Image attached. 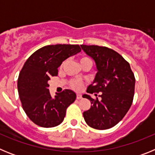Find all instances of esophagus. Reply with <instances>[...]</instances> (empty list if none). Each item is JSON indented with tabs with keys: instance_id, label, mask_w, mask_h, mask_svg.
Returning a JSON list of instances; mask_svg holds the SVG:
<instances>
[{
	"instance_id": "esophagus-1",
	"label": "esophagus",
	"mask_w": 155,
	"mask_h": 155,
	"mask_svg": "<svg viewBox=\"0 0 155 155\" xmlns=\"http://www.w3.org/2000/svg\"><path fill=\"white\" fill-rule=\"evenodd\" d=\"M82 98V95L81 94H77V99H81Z\"/></svg>"
}]
</instances>
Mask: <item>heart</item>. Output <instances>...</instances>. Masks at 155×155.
Returning a JSON list of instances; mask_svg holds the SVG:
<instances>
[{
	"label": "heart",
	"instance_id": "obj_1",
	"mask_svg": "<svg viewBox=\"0 0 155 155\" xmlns=\"http://www.w3.org/2000/svg\"><path fill=\"white\" fill-rule=\"evenodd\" d=\"M85 61H91V60H90L89 58H87V57H81V58L80 59V64L85 62ZM71 86L75 90H81L82 87V82L78 80L71 81Z\"/></svg>",
	"mask_w": 155,
	"mask_h": 155
}]
</instances>
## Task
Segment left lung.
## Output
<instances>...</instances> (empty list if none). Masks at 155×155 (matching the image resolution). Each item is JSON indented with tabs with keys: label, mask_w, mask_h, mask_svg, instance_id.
I'll use <instances>...</instances> for the list:
<instances>
[{
	"label": "left lung",
	"mask_w": 155,
	"mask_h": 155,
	"mask_svg": "<svg viewBox=\"0 0 155 155\" xmlns=\"http://www.w3.org/2000/svg\"><path fill=\"white\" fill-rule=\"evenodd\" d=\"M82 50L95 64V77L87 92H102L100 99L90 94L83 98L90 100L91 105L83 113L86 124L97 130H106L116 126L124 118L132 105L135 78L130 66L114 50L105 46L81 45Z\"/></svg>",
	"instance_id": "8db88e82"
}]
</instances>
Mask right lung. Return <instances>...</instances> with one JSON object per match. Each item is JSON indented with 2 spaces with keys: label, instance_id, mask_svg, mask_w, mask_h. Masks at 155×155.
<instances>
[{
  "label": "right lung",
  "instance_id": "right-lung-1",
  "mask_svg": "<svg viewBox=\"0 0 155 155\" xmlns=\"http://www.w3.org/2000/svg\"><path fill=\"white\" fill-rule=\"evenodd\" d=\"M80 52L78 45H48L25 63L18 79V91L25 113L36 125L53 127L64 120L66 109L74 102L76 94L65 89L52 97L48 81L57 76L58 68L65 60Z\"/></svg>",
  "mask_w": 155,
  "mask_h": 155
}]
</instances>
